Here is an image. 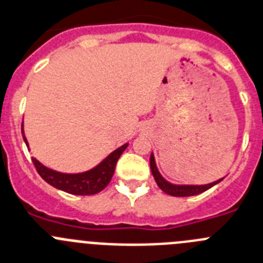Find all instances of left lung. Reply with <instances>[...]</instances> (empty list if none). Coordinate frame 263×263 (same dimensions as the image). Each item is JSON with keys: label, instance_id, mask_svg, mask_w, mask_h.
Wrapping results in <instances>:
<instances>
[{"label": "left lung", "instance_id": "left-lung-1", "mask_svg": "<svg viewBox=\"0 0 263 263\" xmlns=\"http://www.w3.org/2000/svg\"><path fill=\"white\" fill-rule=\"evenodd\" d=\"M149 164H151V170H152V174L155 177V181L157 183L158 187L164 193L169 194L172 196H193L198 195V194H202L204 191H207L208 189L214 187L215 184H217L219 182L223 181L224 178H220L217 181L211 182V183H205V184H177L172 183V182L166 181L164 177L161 176V173L158 172L157 165H156L155 155L151 153V158H149Z\"/></svg>", "mask_w": 263, "mask_h": 263}]
</instances>
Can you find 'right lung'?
<instances>
[{"instance_id":"right-lung-1","label":"right lung","mask_w":263,"mask_h":263,"mask_svg":"<svg viewBox=\"0 0 263 263\" xmlns=\"http://www.w3.org/2000/svg\"><path fill=\"white\" fill-rule=\"evenodd\" d=\"M22 135L26 145L30 149L28 141L25 136V131H23V123ZM127 146H128V143L123 144L122 146L115 149L114 152H111L107 157L103 158L93 169L82 173H61L58 170L49 169L35 157H32V162H34L40 177L53 187L73 194V195H93V194L102 191L111 181L114 176L118 160L122 153L126 151Z\"/></svg>"}]
</instances>
